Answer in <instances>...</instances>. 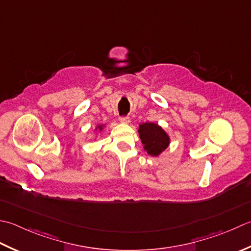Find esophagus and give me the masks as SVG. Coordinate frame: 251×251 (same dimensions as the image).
Returning a JSON list of instances; mask_svg holds the SVG:
<instances>
[{
    "label": "esophagus",
    "instance_id": "34e87169",
    "mask_svg": "<svg viewBox=\"0 0 251 251\" xmlns=\"http://www.w3.org/2000/svg\"><path fill=\"white\" fill-rule=\"evenodd\" d=\"M120 121H121V123L122 124H129L130 123V119L128 116H125V117H121L120 119Z\"/></svg>",
    "mask_w": 251,
    "mask_h": 251
}]
</instances>
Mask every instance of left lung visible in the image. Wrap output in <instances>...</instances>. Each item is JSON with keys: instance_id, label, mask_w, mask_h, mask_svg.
Listing matches in <instances>:
<instances>
[{"instance_id": "8db88e82", "label": "left lung", "mask_w": 251, "mask_h": 251, "mask_svg": "<svg viewBox=\"0 0 251 251\" xmlns=\"http://www.w3.org/2000/svg\"><path fill=\"white\" fill-rule=\"evenodd\" d=\"M138 134L145 151L151 156L161 155L171 144L168 132L153 122H146L140 124Z\"/></svg>"}]
</instances>
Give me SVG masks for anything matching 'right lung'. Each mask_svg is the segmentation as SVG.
I'll use <instances>...</instances> for the list:
<instances>
[{
  "label": "right lung",
  "instance_id": "obj_1",
  "mask_svg": "<svg viewBox=\"0 0 251 251\" xmlns=\"http://www.w3.org/2000/svg\"><path fill=\"white\" fill-rule=\"evenodd\" d=\"M105 124H99V125H97L96 126V128H95V131H96V136H95V138L93 139H97V136H98V134H99V132H102L103 131V129L105 128Z\"/></svg>",
  "mask_w": 251,
  "mask_h": 251
}]
</instances>
